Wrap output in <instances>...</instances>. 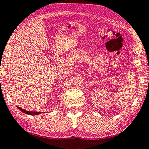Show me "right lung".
I'll return each instance as SVG.
<instances>
[{"label": "right lung", "mask_w": 149, "mask_h": 149, "mask_svg": "<svg viewBox=\"0 0 149 149\" xmlns=\"http://www.w3.org/2000/svg\"><path fill=\"white\" fill-rule=\"evenodd\" d=\"M18 109H19L21 111H22L23 113H25L26 114H29V115H31V116H35V115H38V114L40 113H42L40 112H35V111H25L24 109H22V108H19L18 107Z\"/></svg>", "instance_id": "obj_1"}]
</instances>
